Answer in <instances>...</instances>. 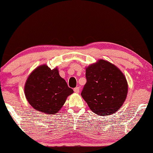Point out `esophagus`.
Returning <instances> with one entry per match:
<instances>
[{
    "instance_id": "1",
    "label": "esophagus",
    "mask_w": 153,
    "mask_h": 153,
    "mask_svg": "<svg viewBox=\"0 0 153 153\" xmlns=\"http://www.w3.org/2000/svg\"><path fill=\"white\" fill-rule=\"evenodd\" d=\"M74 92H76V93H78L79 92V87H76L74 89Z\"/></svg>"
}]
</instances>
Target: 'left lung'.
<instances>
[{
	"label": "left lung",
	"instance_id": "obj_1",
	"mask_svg": "<svg viewBox=\"0 0 153 153\" xmlns=\"http://www.w3.org/2000/svg\"><path fill=\"white\" fill-rule=\"evenodd\" d=\"M81 95L92 112L100 116L117 112L126 99L128 82L117 67L100 59L86 69Z\"/></svg>",
	"mask_w": 153,
	"mask_h": 153
}]
</instances>
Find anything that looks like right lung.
<instances>
[{
    "label": "right lung",
    "mask_w": 153,
    "mask_h": 153,
    "mask_svg": "<svg viewBox=\"0 0 153 153\" xmlns=\"http://www.w3.org/2000/svg\"><path fill=\"white\" fill-rule=\"evenodd\" d=\"M24 90L30 105L48 115L58 113L67 97L74 92L59 76L57 68L51 69L46 65L38 67L30 74Z\"/></svg>",
    "instance_id": "1"
}]
</instances>
